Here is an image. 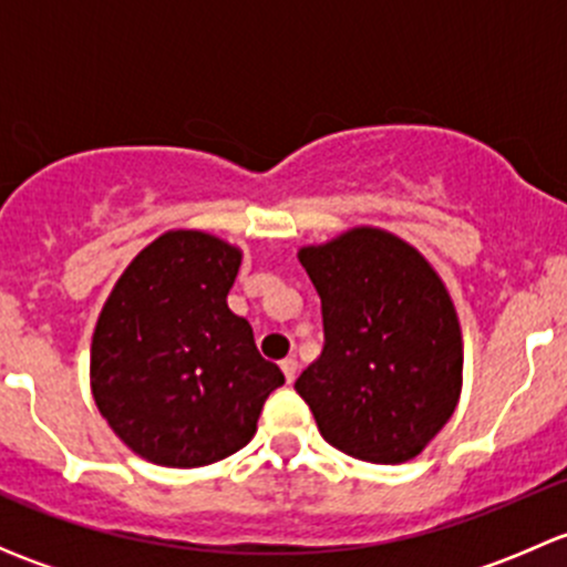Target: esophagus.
Returning <instances> with one entry per match:
<instances>
[{
	"label": "esophagus",
	"mask_w": 567,
	"mask_h": 567,
	"mask_svg": "<svg viewBox=\"0 0 567 567\" xmlns=\"http://www.w3.org/2000/svg\"><path fill=\"white\" fill-rule=\"evenodd\" d=\"M279 368H282V373H285V381H293L296 379V373H299V362H296L293 357H288V359H282V362H279Z\"/></svg>",
	"instance_id": "34e87169"
}]
</instances>
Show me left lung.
Returning <instances> with one entry per match:
<instances>
[{
  "mask_svg": "<svg viewBox=\"0 0 567 567\" xmlns=\"http://www.w3.org/2000/svg\"><path fill=\"white\" fill-rule=\"evenodd\" d=\"M320 296L323 351L296 379L331 447L403 463L458 405L463 342L455 307L425 257L357 227L299 251Z\"/></svg>",
  "mask_w": 567,
  "mask_h": 567,
  "instance_id": "1",
  "label": "left lung"
}]
</instances>
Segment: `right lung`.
Here are the masks:
<instances>
[{
    "label": "right lung",
    "instance_id": "add662e5",
    "mask_svg": "<svg viewBox=\"0 0 567 567\" xmlns=\"http://www.w3.org/2000/svg\"><path fill=\"white\" fill-rule=\"evenodd\" d=\"M238 266L241 251L219 238L164 233L104 305L90 353L93 398L145 461L194 468L238 453L285 384L251 326L227 307Z\"/></svg>",
    "mask_w": 567,
    "mask_h": 567
}]
</instances>
